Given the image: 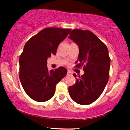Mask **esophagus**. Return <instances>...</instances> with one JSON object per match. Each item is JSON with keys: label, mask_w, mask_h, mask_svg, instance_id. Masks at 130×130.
<instances>
[{"label": "esophagus", "mask_w": 130, "mask_h": 130, "mask_svg": "<svg viewBox=\"0 0 130 130\" xmlns=\"http://www.w3.org/2000/svg\"><path fill=\"white\" fill-rule=\"evenodd\" d=\"M67 75L68 76H70V75H72V72H71L70 70H67Z\"/></svg>", "instance_id": "esophagus-1"}]
</instances>
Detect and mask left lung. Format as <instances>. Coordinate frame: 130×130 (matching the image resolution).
<instances>
[{
	"mask_svg": "<svg viewBox=\"0 0 130 130\" xmlns=\"http://www.w3.org/2000/svg\"><path fill=\"white\" fill-rule=\"evenodd\" d=\"M69 38L79 47L76 67L84 65L83 75L76 77V83L69 87L72 99L77 104L87 105L95 101L104 91L109 79L110 60L105 44L88 30L73 29Z\"/></svg>",
	"mask_w": 130,
	"mask_h": 130,
	"instance_id": "1",
	"label": "left lung"
}]
</instances>
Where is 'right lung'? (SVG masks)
Masks as SVG:
<instances>
[{
    "mask_svg": "<svg viewBox=\"0 0 130 130\" xmlns=\"http://www.w3.org/2000/svg\"><path fill=\"white\" fill-rule=\"evenodd\" d=\"M71 31L70 29L47 28L31 37L19 57V79L26 94L37 102H45L55 93L56 85L66 75L64 67L48 71L47 59Z\"/></svg>",
    "mask_w": 130,
    "mask_h": 130,
    "instance_id": "obj_1",
    "label": "right lung"
}]
</instances>
